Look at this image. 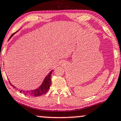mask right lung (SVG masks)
<instances>
[{
    "label": "right lung",
    "instance_id": "obj_1",
    "mask_svg": "<svg viewBox=\"0 0 121 121\" xmlns=\"http://www.w3.org/2000/svg\"><path fill=\"white\" fill-rule=\"evenodd\" d=\"M13 35H13H11V36L10 37V38H11L13 36ZM52 71L53 70H52L51 71H50L48 75L45 78L43 82L42 85H41V86L39 87V88L37 89L36 90H34V91H22V90H21V91H19L21 93H22L23 94L25 95H30V96H33V97H37V96H41L42 95L45 94V93H46L47 92V91H48V89H49L50 87V85H51V73L52 72ZM9 83L12 86H13L14 88H16V87L14 86L13 85H12V84L10 83V82H9Z\"/></svg>",
    "mask_w": 121,
    "mask_h": 121
}]
</instances>
